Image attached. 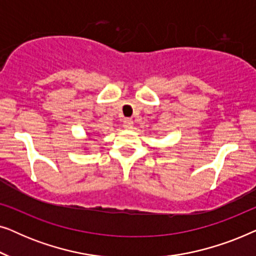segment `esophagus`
Listing matches in <instances>:
<instances>
[{
    "label": "esophagus",
    "instance_id": "34e87169",
    "mask_svg": "<svg viewBox=\"0 0 256 256\" xmlns=\"http://www.w3.org/2000/svg\"><path fill=\"white\" fill-rule=\"evenodd\" d=\"M132 124H134V121H132V118H124V128L130 129L132 127Z\"/></svg>",
    "mask_w": 256,
    "mask_h": 256
}]
</instances>
